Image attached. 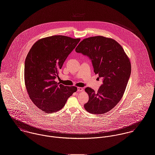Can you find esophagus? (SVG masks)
<instances>
[{
	"label": "esophagus",
	"instance_id": "34e87169",
	"mask_svg": "<svg viewBox=\"0 0 155 155\" xmlns=\"http://www.w3.org/2000/svg\"><path fill=\"white\" fill-rule=\"evenodd\" d=\"M83 91H84L83 87H78V92H82Z\"/></svg>",
	"mask_w": 155,
	"mask_h": 155
}]
</instances>
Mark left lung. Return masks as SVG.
<instances>
[{"label":"left lung","mask_w":155,"mask_h":155,"mask_svg":"<svg viewBox=\"0 0 155 155\" xmlns=\"http://www.w3.org/2000/svg\"><path fill=\"white\" fill-rule=\"evenodd\" d=\"M75 51L92 61L95 74L103 78L96 93L91 87L85 91L89 101L84 109L93 114H105L119 102L125 92L131 74V63L121 45L112 38L95 36L84 38Z\"/></svg>","instance_id":"1"}]
</instances>
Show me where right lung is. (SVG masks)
I'll return each mask as SVG.
<instances>
[{
  "mask_svg": "<svg viewBox=\"0 0 155 155\" xmlns=\"http://www.w3.org/2000/svg\"><path fill=\"white\" fill-rule=\"evenodd\" d=\"M80 40L63 35L48 37L38 40L28 52L25 61V84L31 100L44 113L61 110L77 91L76 86L60 84L55 79Z\"/></svg>",
  "mask_w": 155,
  "mask_h": 155,
  "instance_id": "add662e5",
  "label": "right lung"
}]
</instances>
